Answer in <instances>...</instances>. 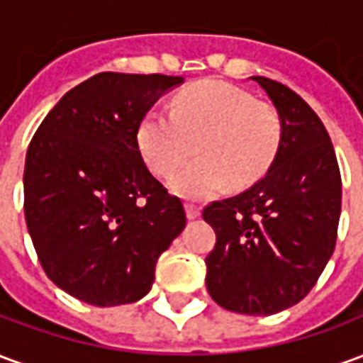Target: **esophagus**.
<instances>
[{
    "instance_id": "1",
    "label": "esophagus",
    "mask_w": 363,
    "mask_h": 363,
    "mask_svg": "<svg viewBox=\"0 0 363 363\" xmlns=\"http://www.w3.org/2000/svg\"><path fill=\"white\" fill-rule=\"evenodd\" d=\"M184 210H186V218H189V220H196L198 216H200V206L196 204H186L184 206Z\"/></svg>"
}]
</instances>
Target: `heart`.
Returning a JSON list of instances; mask_svg holds the SVG:
<instances>
[{
  "instance_id": "heart-1",
  "label": "heart",
  "mask_w": 363,
  "mask_h": 363,
  "mask_svg": "<svg viewBox=\"0 0 363 363\" xmlns=\"http://www.w3.org/2000/svg\"><path fill=\"white\" fill-rule=\"evenodd\" d=\"M284 120L272 104L225 82H200L174 96L173 108L143 114L135 143L145 165L159 177L173 173L194 151L200 157L169 179L174 194L202 200L247 186L267 173L280 151Z\"/></svg>"
}]
</instances>
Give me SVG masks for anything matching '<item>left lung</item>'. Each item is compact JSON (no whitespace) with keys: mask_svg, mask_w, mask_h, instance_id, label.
<instances>
[{"mask_svg":"<svg viewBox=\"0 0 363 363\" xmlns=\"http://www.w3.org/2000/svg\"><path fill=\"white\" fill-rule=\"evenodd\" d=\"M284 120L267 174L237 196L204 208L216 231L206 288L223 309L274 315L299 303L336 245L342 181L335 147L309 104L281 83L255 75Z\"/></svg>","mask_w":363,"mask_h":363,"instance_id":"1","label":"left lung"}]
</instances>
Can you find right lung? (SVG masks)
<instances>
[{
	"label": "right lung",
	"instance_id": "add662e5",
	"mask_svg": "<svg viewBox=\"0 0 363 363\" xmlns=\"http://www.w3.org/2000/svg\"><path fill=\"white\" fill-rule=\"evenodd\" d=\"M173 75L104 72L67 91L30 140L25 220L44 272L96 307L134 303L186 225L182 202L150 173L138 124Z\"/></svg>",
	"mask_w": 363,
	"mask_h": 363
}]
</instances>
